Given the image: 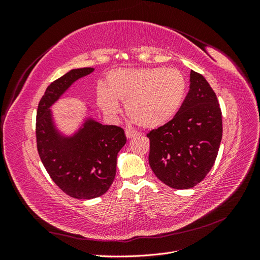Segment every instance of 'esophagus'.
<instances>
[{"instance_id":"obj_1","label":"esophagus","mask_w":260,"mask_h":260,"mask_svg":"<svg viewBox=\"0 0 260 260\" xmlns=\"http://www.w3.org/2000/svg\"><path fill=\"white\" fill-rule=\"evenodd\" d=\"M138 136V132L137 131H133V130H125V137L128 139H132Z\"/></svg>"}]
</instances>
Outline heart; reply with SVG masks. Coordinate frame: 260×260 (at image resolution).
<instances>
[{"label":"heart","instance_id":"obj_1","mask_svg":"<svg viewBox=\"0 0 260 260\" xmlns=\"http://www.w3.org/2000/svg\"><path fill=\"white\" fill-rule=\"evenodd\" d=\"M187 88L184 75L176 68H125L109 73L106 88L99 86L96 101L106 115L120 112L125 103L131 119L143 128L170 121L183 103Z\"/></svg>","mask_w":260,"mask_h":260}]
</instances>
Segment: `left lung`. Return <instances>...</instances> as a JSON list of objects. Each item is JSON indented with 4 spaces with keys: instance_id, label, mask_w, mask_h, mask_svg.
I'll return each mask as SVG.
<instances>
[{
    "instance_id": "8db88e82",
    "label": "left lung",
    "mask_w": 260,
    "mask_h": 260,
    "mask_svg": "<svg viewBox=\"0 0 260 260\" xmlns=\"http://www.w3.org/2000/svg\"><path fill=\"white\" fill-rule=\"evenodd\" d=\"M148 162L166 185L195 186L214 166L222 138V115L216 93L191 70L190 90L172 119L147 133Z\"/></svg>"
}]
</instances>
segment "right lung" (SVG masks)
<instances>
[{
  "label": "right lung",
  "mask_w": 260,
  "mask_h": 260,
  "mask_svg": "<svg viewBox=\"0 0 260 260\" xmlns=\"http://www.w3.org/2000/svg\"><path fill=\"white\" fill-rule=\"evenodd\" d=\"M93 72L92 67L72 69L52 82L37 112V147L43 166L62 192L78 200L107 192L116 176L117 155L127 142L122 128L102 124L90 116L72 136L62 135L56 127L52 105Z\"/></svg>",
  "instance_id": "1"
}]
</instances>
